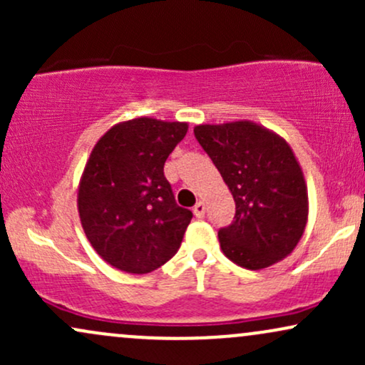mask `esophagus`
<instances>
[{
    "mask_svg": "<svg viewBox=\"0 0 365 365\" xmlns=\"http://www.w3.org/2000/svg\"><path fill=\"white\" fill-rule=\"evenodd\" d=\"M192 211H194V215L197 216V217H202L204 216V212H206V204L204 202H197L195 206H194V209H192Z\"/></svg>",
    "mask_w": 365,
    "mask_h": 365,
    "instance_id": "34e87169",
    "label": "esophagus"
}]
</instances>
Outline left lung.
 Here are the masks:
<instances>
[{"instance_id":"left-lung-1","label":"left lung","mask_w":365,"mask_h":365,"mask_svg":"<svg viewBox=\"0 0 365 365\" xmlns=\"http://www.w3.org/2000/svg\"><path fill=\"white\" fill-rule=\"evenodd\" d=\"M194 133L235 199V221L217 232L223 254L250 271L290 255L309 216L307 185L290 144L249 120L197 125Z\"/></svg>"}]
</instances>
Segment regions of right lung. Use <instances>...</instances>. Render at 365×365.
I'll use <instances>...</instances> for the list:
<instances>
[{"label": "right lung", "mask_w": 365, "mask_h": 365, "mask_svg": "<svg viewBox=\"0 0 365 365\" xmlns=\"http://www.w3.org/2000/svg\"><path fill=\"white\" fill-rule=\"evenodd\" d=\"M187 130L185 121L140 116L113 125L92 148L78 216L92 249L116 269L145 274L177 254L192 212L177 204L163 168Z\"/></svg>", "instance_id": "1"}]
</instances>
